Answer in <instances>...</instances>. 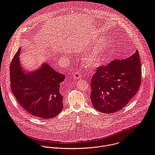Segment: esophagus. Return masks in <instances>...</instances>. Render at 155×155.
<instances>
[{"label": "esophagus", "mask_w": 155, "mask_h": 155, "mask_svg": "<svg viewBox=\"0 0 155 155\" xmlns=\"http://www.w3.org/2000/svg\"><path fill=\"white\" fill-rule=\"evenodd\" d=\"M81 77V74L80 73L79 71H76L74 72V74H73V78L76 79H78Z\"/></svg>", "instance_id": "obj_1"}]
</instances>
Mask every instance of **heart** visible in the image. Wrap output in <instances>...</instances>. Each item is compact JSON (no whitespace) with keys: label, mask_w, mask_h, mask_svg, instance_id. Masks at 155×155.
<instances>
[{"label":"heart","mask_w":155,"mask_h":155,"mask_svg":"<svg viewBox=\"0 0 155 155\" xmlns=\"http://www.w3.org/2000/svg\"><path fill=\"white\" fill-rule=\"evenodd\" d=\"M107 48V44L106 41H103L87 54L85 56L83 60L87 66L97 67L100 65L103 62L104 57Z\"/></svg>","instance_id":"1"}]
</instances>
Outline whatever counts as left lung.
Returning <instances> with one entry per match:
<instances>
[{
    "label": "left lung",
    "instance_id": "obj_1",
    "mask_svg": "<svg viewBox=\"0 0 155 155\" xmlns=\"http://www.w3.org/2000/svg\"><path fill=\"white\" fill-rule=\"evenodd\" d=\"M90 98L98 111L112 114L123 109L137 94L141 82L138 51L127 59L99 66L92 76Z\"/></svg>",
    "mask_w": 155,
    "mask_h": 155
}]
</instances>
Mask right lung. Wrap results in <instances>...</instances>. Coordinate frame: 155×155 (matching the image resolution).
<instances>
[{"mask_svg":"<svg viewBox=\"0 0 155 155\" xmlns=\"http://www.w3.org/2000/svg\"><path fill=\"white\" fill-rule=\"evenodd\" d=\"M18 49L10 64V85L17 102L30 114L49 119L63 108L60 84L65 76L56 72L47 63L33 73H25L21 68Z\"/></svg>","mask_w":155,"mask_h":155,"instance_id":"1","label":"right lung"}]
</instances>
